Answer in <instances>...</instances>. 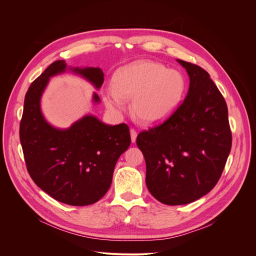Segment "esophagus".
Masks as SVG:
<instances>
[{"instance_id": "1", "label": "esophagus", "mask_w": 256, "mask_h": 256, "mask_svg": "<svg viewBox=\"0 0 256 256\" xmlns=\"http://www.w3.org/2000/svg\"><path fill=\"white\" fill-rule=\"evenodd\" d=\"M130 132V140H132V142H134L136 140L138 134H136V132L134 128H132Z\"/></svg>"}]
</instances>
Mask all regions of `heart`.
I'll return each mask as SVG.
<instances>
[{"label":"heart","instance_id":"1","mask_svg":"<svg viewBox=\"0 0 256 256\" xmlns=\"http://www.w3.org/2000/svg\"><path fill=\"white\" fill-rule=\"evenodd\" d=\"M114 85L103 92L105 105L120 114L126 109V98L132 97V112L146 124L169 118L188 90L186 79L181 72L152 60H138L120 68L116 72Z\"/></svg>","mask_w":256,"mask_h":256}]
</instances>
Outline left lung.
Instances as JSON below:
<instances>
[{
	"mask_svg": "<svg viewBox=\"0 0 256 256\" xmlns=\"http://www.w3.org/2000/svg\"><path fill=\"white\" fill-rule=\"evenodd\" d=\"M190 77L188 95L162 124L138 134L146 161V184L160 202H192L220 179L231 151L232 134L224 97L200 66L181 60Z\"/></svg>",
	"mask_w": 256,
	"mask_h": 256,
	"instance_id": "left-lung-1",
	"label": "left lung"
}]
</instances>
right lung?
<instances>
[{
  "label": "right lung",
  "instance_id": "obj_1",
  "mask_svg": "<svg viewBox=\"0 0 256 256\" xmlns=\"http://www.w3.org/2000/svg\"><path fill=\"white\" fill-rule=\"evenodd\" d=\"M70 70L100 89V68H72L60 60L52 62L29 87L20 122V142L28 173L40 190L70 206L98 202L112 186L116 164L130 144L126 124L108 126L86 114L68 128L52 126L44 118L40 100L54 76ZM92 100L100 98L93 93Z\"/></svg>",
  "mask_w": 256,
  "mask_h": 256
}]
</instances>
